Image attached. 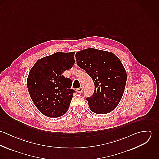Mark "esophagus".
<instances>
[{
	"label": "esophagus",
	"instance_id": "1",
	"mask_svg": "<svg viewBox=\"0 0 159 159\" xmlns=\"http://www.w3.org/2000/svg\"><path fill=\"white\" fill-rule=\"evenodd\" d=\"M82 91H83V87H80V88L76 89V92L78 93H81V92H82Z\"/></svg>",
	"mask_w": 159,
	"mask_h": 159
}]
</instances>
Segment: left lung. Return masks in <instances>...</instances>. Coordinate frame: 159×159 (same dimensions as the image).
<instances>
[{
  "label": "left lung",
  "mask_w": 159,
  "mask_h": 159,
  "mask_svg": "<svg viewBox=\"0 0 159 159\" xmlns=\"http://www.w3.org/2000/svg\"><path fill=\"white\" fill-rule=\"evenodd\" d=\"M77 65L91 76L95 85L92 96L86 98L91 111L107 114L120 102L125 89L127 73L121 61L111 52L88 48L75 55Z\"/></svg>",
  "instance_id": "obj_1"
}]
</instances>
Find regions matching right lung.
I'll return each instance as SVG.
<instances>
[{
    "label": "right lung",
    "instance_id": "right-lung-1",
    "mask_svg": "<svg viewBox=\"0 0 159 159\" xmlns=\"http://www.w3.org/2000/svg\"><path fill=\"white\" fill-rule=\"evenodd\" d=\"M75 52H57L39 59L27 79L29 95L38 110L46 116L58 117L67 113L73 94L70 79L62 74L75 64Z\"/></svg>",
    "mask_w": 159,
    "mask_h": 159
}]
</instances>
